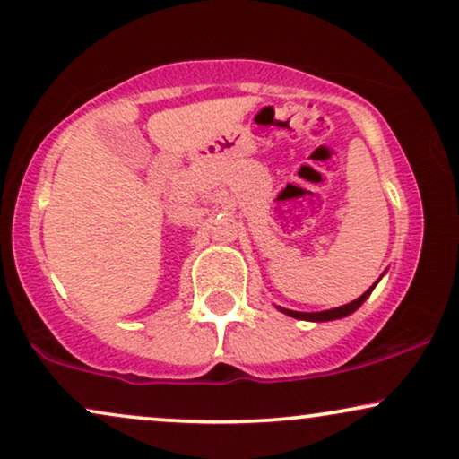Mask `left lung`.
<instances>
[{"label": "left lung", "mask_w": 459, "mask_h": 459, "mask_svg": "<svg viewBox=\"0 0 459 459\" xmlns=\"http://www.w3.org/2000/svg\"><path fill=\"white\" fill-rule=\"evenodd\" d=\"M381 276H383V274H381ZM378 281H381V279H378ZM378 281H377V282H378ZM377 282H375V285L370 287V290L361 293V296H359L358 299H353V302L344 304V307H336V308H330V310H319V313H299V310H290V308H281V307H276V308H279L281 313H285V315L293 316V319H302V321H315V324H321V321H333V319H342V316H349L351 313H355V310H358V308L361 307V304L366 302L368 296H370L372 290H375V287H377Z\"/></svg>", "instance_id": "8db88e82"}]
</instances>
